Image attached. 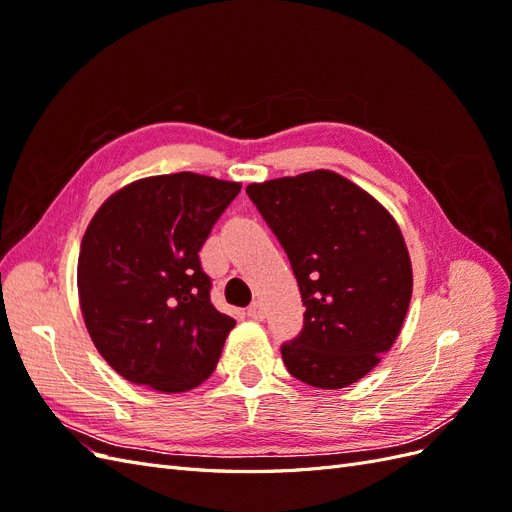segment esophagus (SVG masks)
I'll return each instance as SVG.
<instances>
[{
  "mask_svg": "<svg viewBox=\"0 0 512 512\" xmlns=\"http://www.w3.org/2000/svg\"><path fill=\"white\" fill-rule=\"evenodd\" d=\"M247 316H250L252 320H262L265 318V307H262L260 301H254L250 307H247Z\"/></svg>",
  "mask_w": 512,
  "mask_h": 512,
  "instance_id": "1",
  "label": "esophagus"
}]
</instances>
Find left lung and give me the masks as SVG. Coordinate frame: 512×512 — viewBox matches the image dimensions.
<instances>
[{"instance_id": "8db88e82", "label": "left lung", "mask_w": 512, "mask_h": 512, "mask_svg": "<svg viewBox=\"0 0 512 512\" xmlns=\"http://www.w3.org/2000/svg\"><path fill=\"white\" fill-rule=\"evenodd\" d=\"M284 247L305 305L301 333L282 344L290 374L344 389L389 352L412 297L397 222L376 198L331 170L247 185Z\"/></svg>"}]
</instances>
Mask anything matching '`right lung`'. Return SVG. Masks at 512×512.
Masks as SVG:
<instances>
[{"mask_svg":"<svg viewBox=\"0 0 512 512\" xmlns=\"http://www.w3.org/2000/svg\"><path fill=\"white\" fill-rule=\"evenodd\" d=\"M239 190L196 173L149 177L113 194L89 222L81 312L119 376L183 393L213 374L235 320L213 307L198 252Z\"/></svg>","mask_w":512,"mask_h":512,"instance_id":"obj_1","label":"right lung"}]
</instances>
